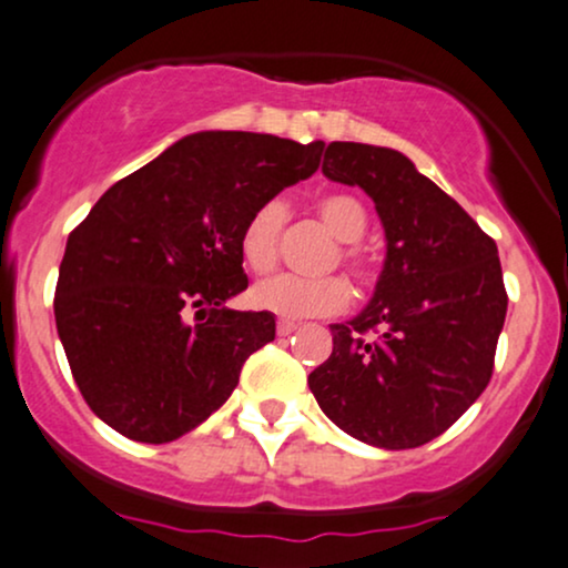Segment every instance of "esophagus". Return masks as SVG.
<instances>
[{"mask_svg": "<svg viewBox=\"0 0 568 568\" xmlns=\"http://www.w3.org/2000/svg\"><path fill=\"white\" fill-rule=\"evenodd\" d=\"M293 329H298V325L296 322H277V335H291Z\"/></svg>", "mask_w": 568, "mask_h": 568, "instance_id": "obj_1", "label": "esophagus"}]
</instances>
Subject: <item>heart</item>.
I'll use <instances>...</instances> for the list:
<instances>
[{"label":"heart","instance_id":"1","mask_svg":"<svg viewBox=\"0 0 568 568\" xmlns=\"http://www.w3.org/2000/svg\"><path fill=\"white\" fill-rule=\"evenodd\" d=\"M317 214L327 225V231L343 243L362 241L367 233L369 217L364 204L351 193H329L317 201ZM288 210L283 201L272 199L251 214L241 233V256L254 272L270 270L277 260V243L283 233ZM343 262L348 264L356 277H369V262L354 246L343 248ZM251 301L264 312L277 314L283 320H308L329 317L348 306L351 293L341 277L308 280L298 275H272L264 277L251 288Z\"/></svg>","mask_w":568,"mask_h":568}]
</instances>
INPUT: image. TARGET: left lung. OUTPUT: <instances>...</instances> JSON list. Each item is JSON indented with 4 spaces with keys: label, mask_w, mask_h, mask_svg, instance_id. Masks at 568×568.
<instances>
[{
    "label": "left lung",
    "mask_w": 568,
    "mask_h": 568,
    "mask_svg": "<svg viewBox=\"0 0 568 568\" xmlns=\"http://www.w3.org/2000/svg\"><path fill=\"white\" fill-rule=\"evenodd\" d=\"M322 172L375 201L385 264L369 304L346 325H329L333 354L308 387L356 440L416 448L490 383L508 306L498 246L396 149L333 141ZM369 328L375 338L363 337Z\"/></svg>",
    "instance_id": "8db88e82"
}]
</instances>
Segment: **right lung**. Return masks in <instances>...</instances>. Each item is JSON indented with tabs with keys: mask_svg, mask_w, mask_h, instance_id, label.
I'll use <instances>...</instances> for the list:
<instances>
[{
	"mask_svg": "<svg viewBox=\"0 0 568 568\" xmlns=\"http://www.w3.org/2000/svg\"><path fill=\"white\" fill-rule=\"evenodd\" d=\"M325 141L201 131L112 185L70 233L54 320L91 412L139 443H170L231 398L275 314L235 312L251 214L320 168ZM199 307V326L184 317Z\"/></svg>",
	"mask_w": 568,
	"mask_h": 568,
	"instance_id": "obj_1",
	"label": "right lung"
}]
</instances>
